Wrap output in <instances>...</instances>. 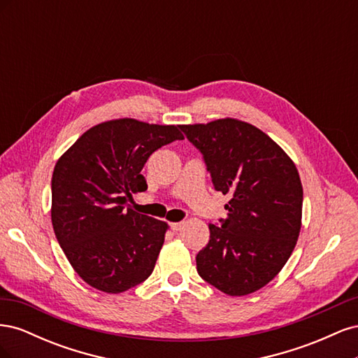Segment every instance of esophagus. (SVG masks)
Instances as JSON below:
<instances>
[{"instance_id":"34e87169","label":"esophagus","mask_w":358,"mask_h":358,"mask_svg":"<svg viewBox=\"0 0 358 358\" xmlns=\"http://www.w3.org/2000/svg\"><path fill=\"white\" fill-rule=\"evenodd\" d=\"M170 227H171V230H173V231L178 233V231H180V230H182L183 222H173Z\"/></svg>"}]
</instances>
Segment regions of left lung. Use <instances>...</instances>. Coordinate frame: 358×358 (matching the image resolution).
Instances as JSON below:
<instances>
[{
    "mask_svg": "<svg viewBox=\"0 0 358 358\" xmlns=\"http://www.w3.org/2000/svg\"><path fill=\"white\" fill-rule=\"evenodd\" d=\"M203 154L213 187L230 196L221 225L197 254L199 275L229 296L263 288L285 266L301 227L303 188L284 149L262 129L225 117L180 125Z\"/></svg>",
    "mask_w": 358,
    "mask_h": 358,
    "instance_id": "obj_1",
    "label": "left lung"
}]
</instances>
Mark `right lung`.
I'll use <instances>...</instances> for the list:
<instances>
[{"label":"right lung","mask_w":358,"mask_h":358,"mask_svg":"<svg viewBox=\"0 0 358 358\" xmlns=\"http://www.w3.org/2000/svg\"><path fill=\"white\" fill-rule=\"evenodd\" d=\"M182 138L179 125L113 119L85 131L57 161L53 231L88 285L117 294L152 273L169 225L127 203L131 194L148 189L142 175L148 158Z\"/></svg>","instance_id":"obj_1"}]
</instances>
